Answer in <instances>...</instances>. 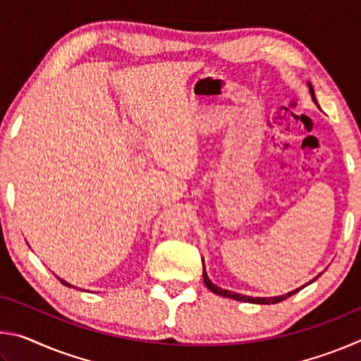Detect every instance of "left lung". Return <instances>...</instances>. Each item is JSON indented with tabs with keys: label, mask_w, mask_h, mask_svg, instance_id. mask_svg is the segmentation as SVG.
<instances>
[{
	"label": "left lung",
	"mask_w": 361,
	"mask_h": 361,
	"mask_svg": "<svg viewBox=\"0 0 361 361\" xmlns=\"http://www.w3.org/2000/svg\"><path fill=\"white\" fill-rule=\"evenodd\" d=\"M307 85H309V90H310V95H312V99H314V102L317 103V100H315V94H314V87H312V84L310 82H307ZM202 276H204V283H205V286L207 288H209L210 291H213V293H216V295H219V296H224V298H231V299H235V301H243V302H253V304H277V302H280V301H285L286 298H290V296H293L295 295V293H298L299 290L301 288H304V286H301V288H296V290H293V291H290V293H286V295H282V296H274V298H252V296H245V295H239V293H234V291H229V290H223V288H219V286H216L215 283L212 282V280L209 279V276H207V272H205V266H204V269H202ZM317 277H320V274ZM317 277L314 279V280H310L309 283H312V282H315L317 280Z\"/></svg>",
	"instance_id": "8db88e82"
}]
</instances>
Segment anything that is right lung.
Here are the masks:
<instances>
[{
    "instance_id": "add662e5",
    "label": "right lung",
    "mask_w": 361,
    "mask_h": 361,
    "mask_svg": "<svg viewBox=\"0 0 361 361\" xmlns=\"http://www.w3.org/2000/svg\"><path fill=\"white\" fill-rule=\"evenodd\" d=\"M57 279H59V280H60V282H62V283H63L65 286H73V285H70L68 282H65V280H62V279H60V277H57ZM73 288H76V286H73Z\"/></svg>"
}]
</instances>
